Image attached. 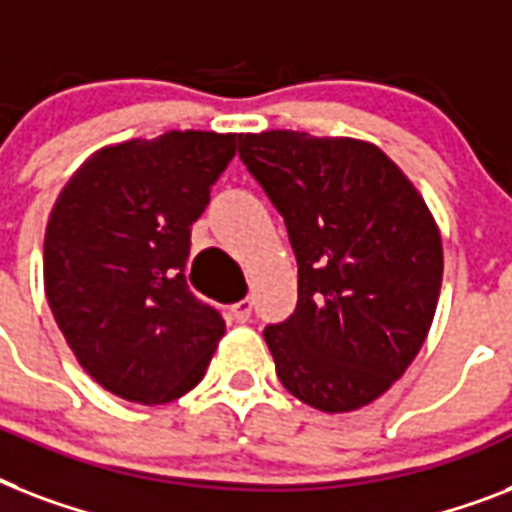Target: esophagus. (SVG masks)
Instances as JSON below:
<instances>
[{"label": "esophagus", "mask_w": 512, "mask_h": 512, "mask_svg": "<svg viewBox=\"0 0 512 512\" xmlns=\"http://www.w3.org/2000/svg\"><path fill=\"white\" fill-rule=\"evenodd\" d=\"M231 313H233V319L244 324V321H247L249 316H252V300H249V297L239 300V303H236V305H231Z\"/></svg>", "instance_id": "34e87169"}]
</instances>
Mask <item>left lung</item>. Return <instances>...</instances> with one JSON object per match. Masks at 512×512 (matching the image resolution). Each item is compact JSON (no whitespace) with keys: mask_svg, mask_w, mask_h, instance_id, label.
Wrapping results in <instances>:
<instances>
[{"mask_svg":"<svg viewBox=\"0 0 512 512\" xmlns=\"http://www.w3.org/2000/svg\"><path fill=\"white\" fill-rule=\"evenodd\" d=\"M239 156L287 223L297 308L265 327L281 385L321 412H353L406 372L433 324L441 233L412 180L353 138L239 135Z\"/></svg>","mask_w":512,"mask_h":512,"instance_id":"1","label":"left lung"}]
</instances>
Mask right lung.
I'll return each instance as SVG.
<instances>
[{
	"label": "right lung",
	"mask_w": 512,
	"mask_h": 512,
	"mask_svg": "<svg viewBox=\"0 0 512 512\" xmlns=\"http://www.w3.org/2000/svg\"><path fill=\"white\" fill-rule=\"evenodd\" d=\"M236 135L172 130L95 151L44 233V292L82 369L135 404H167L207 372L223 316L185 284L191 225Z\"/></svg>",
	"instance_id": "right-lung-1"
}]
</instances>
